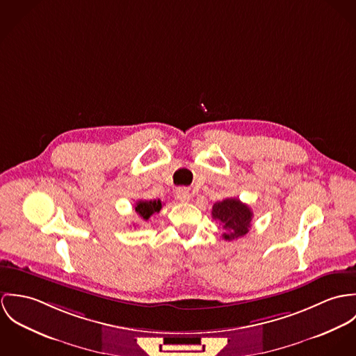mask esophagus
<instances>
[{"mask_svg": "<svg viewBox=\"0 0 356 356\" xmlns=\"http://www.w3.org/2000/svg\"><path fill=\"white\" fill-rule=\"evenodd\" d=\"M176 197H177L180 202H188V200L191 199L190 190H188V188H186V187L177 188V191H176Z\"/></svg>", "mask_w": 356, "mask_h": 356, "instance_id": "1", "label": "esophagus"}]
</instances>
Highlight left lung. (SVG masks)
<instances>
[{"label": "left lung", "instance_id": "8db88e82", "mask_svg": "<svg viewBox=\"0 0 356 356\" xmlns=\"http://www.w3.org/2000/svg\"><path fill=\"white\" fill-rule=\"evenodd\" d=\"M211 217L222 224L225 240H236L248 232L252 220L251 209L236 197H228L213 204Z\"/></svg>", "mask_w": 356, "mask_h": 356}]
</instances>
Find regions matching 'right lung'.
I'll return each mask as SVG.
<instances>
[{"mask_svg":"<svg viewBox=\"0 0 356 356\" xmlns=\"http://www.w3.org/2000/svg\"><path fill=\"white\" fill-rule=\"evenodd\" d=\"M162 207V203L159 199H154V200H138L135 204V211L138 213V216L147 221L154 213H159Z\"/></svg>","mask_w":356,"mask_h":356,"instance_id":"right-lung-1","label":"right lung"}]
</instances>
